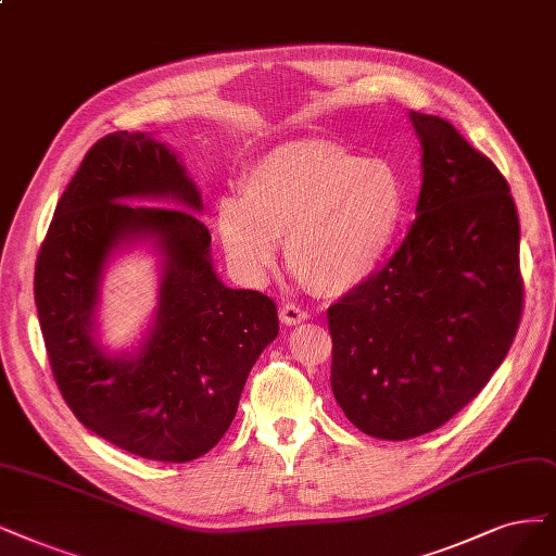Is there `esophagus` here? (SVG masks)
Instances as JSON below:
<instances>
[{"label":"esophagus","instance_id":"1","mask_svg":"<svg viewBox=\"0 0 556 556\" xmlns=\"http://www.w3.org/2000/svg\"><path fill=\"white\" fill-rule=\"evenodd\" d=\"M279 318H281V323L283 325H289V327H295V325H300V323H304L306 318V312L304 309H300L298 304H283L281 306V314H279Z\"/></svg>","mask_w":556,"mask_h":556}]
</instances>
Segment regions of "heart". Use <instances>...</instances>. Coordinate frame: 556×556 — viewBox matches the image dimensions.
I'll return each mask as SVG.
<instances>
[{"label":"heart","instance_id":"obj_1","mask_svg":"<svg viewBox=\"0 0 556 556\" xmlns=\"http://www.w3.org/2000/svg\"><path fill=\"white\" fill-rule=\"evenodd\" d=\"M222 194L215 224L238 273L261 279L279 238L286 261L318 295H348L394 254L407 224V188L394 162L298 137L258 155Z\"/></svg>","mask_w":556,"mask_h":556}]
</instances>
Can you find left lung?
Segmentation results:
<instances>
[{"label": "left lung", "instance_id": "obj_1", "mask_svg": "<svg viewBox=\"0 0 556 556\" xmlns=\"http://www.w3.org/2000/svg\"><path fill=\"white\" fill-rule=\"evenodd\" d=\"M407 116L421 147L417 219L392 261L327 309L334 399L362 433L392 442L460 413L504 362L522 314L508 182L448 121Z\"/></svg>", "mask_w": 556, "mask_h": 556}]
</instances>
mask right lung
Listing matches in <instances>:
<instances>
[{
  "mask_svg": "<svg viewBox=\"0 0 556 556\" xmlns=\"http://www.w3.org/2000/svg\"><path fill=\"white\" fill-rule=\"evenodd\" d=\"M201 208L199 188L167 143L112 132L61 194L36 261V309L61 396L91 433L139 458L190 463L208 454L279 334L270 298L217 277ZM137 243L161 258L159 302L138 345L112 354L97 334L101 283L115 254Z\"/></svg>",
  "mask_w": 556,
  "mask_h": 556,
  "instance_id": "obj_1",
  "label": "right lung"
}]
</instances>
